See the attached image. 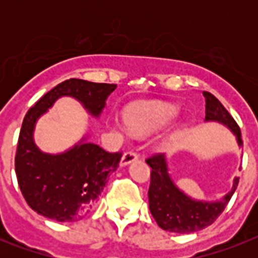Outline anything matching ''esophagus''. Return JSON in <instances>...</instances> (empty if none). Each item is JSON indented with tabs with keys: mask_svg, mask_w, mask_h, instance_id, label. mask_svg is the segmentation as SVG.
<instances>
[{
	"mask_svg": "<svg viewBox=\"0 0 258 258\" xmlns=\"http://www.w3.org/2000/svg\"><path fill=\"white\" fill-rule=\"evenodd\" d=\"M138 159V154L135 153V151H133V150H128V151H125L124 154H123V157H121V161H120V165L121 166H127L130 165V163H133V162H135Z\"/></svg>",
	"mask_w": 258,
	"mask_h": 258,
	"instance_id": "34e87169",
	"label": "esophagus"
}]
</instances>
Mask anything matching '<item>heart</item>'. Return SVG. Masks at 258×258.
Instances as JSON below:
<instances>
[{"mask_svg": "<svg viewBox=\"0 0 258 258\" xmlns=\"http://www.w3.org/2000/svg\"><path fill=\"white\" fill-rule=\"evenodd\" d=\"M178 116V108L169 103H146L137 105L127 115L128 125L135 131L147 133L169 124Z\"/></svg>", "mask_w": 258, "mask_h": 258, "instance_id": "b5f03b06", "label": "heart"}]
</instances>
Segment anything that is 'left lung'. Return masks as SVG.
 Masks as SVG:
<instances>
[{"instance_id":"obj_1","label":"left lung","mask_w":258,"mask_h":258,"mask_svg":"<svg viewBox=\"0 0 258 258\" xmlns=\"http://www.w3.org/2000/svg\"><path fill=\"white\" fill-rule=\"evenodd\" d=\"M206 99V121H218L232 131L237 138L238 146H242L241 130L232 115L226 111L221 101L210 92H204ZM151 167V180L149 188V208L159 228L174 233H192L212 225L224 212L234 194L238 178L233 180L232 190L221 201L192 200L176 187L169 174L165 154H155L146 159Z\"/></svg>"}]
</instances>
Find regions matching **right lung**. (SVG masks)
Segmentation results:
<instances>
[{"label": "right lung", "instance_id": "1", "mask_svg": "<svg viewBox=\"0 0 258 258\" xmlns=\"http://www.w3.org/2000/svg\"><path fill=\"white\" fill-rule=\"evenodd\" d=\"M116 84L70 79L46 92L24 117L14 159L22 196L38 214L58 221L82 220L119 166L121 153H108L83 138L66 153L45 154L33 139L36 121L61 96L75 97L99 116Z\"/></svg>", "mask_w": 258, "mask_h": 258}]
</instances>
